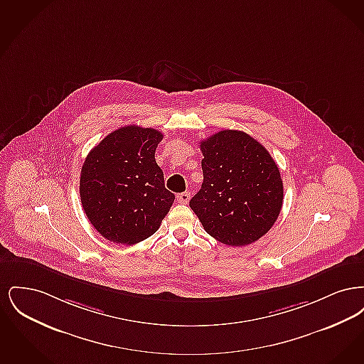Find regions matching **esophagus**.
I'll return each mask as SVG.
<instances>
[{
	"label": "esophagus",
	"mask_w": 364,
	"mask_h": 364,
	"mask_svg": "<svg viewBox=\"0 0 364 364\" xmlns=\"http://www.w3.org/2000/svg\"><path fill=\"white\" fill-rule=\"evenodd\" d=\"M190 192H181V193L177 195V200L181 205H187L190 202Z\"/></svg>",
	"instance_id": "obj_1"
}]
</instances>
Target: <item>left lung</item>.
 <instances>
[{"label":"left lung","mask_w":364,"mask_h":364,"mask_svg":"<svg viewBox=\"0 0 364 364\" xmlns=\"http://www.w3.org/2000/svg\"><path fill=\"white\" fill-rule=\"evenodd\" d=\"M203 183L190 206L210 236L232 247L257 242L277 221L284 187L258 140L225 129L200 141Z\"/></svg>","instance_id":"obj_1"}]
</instances>
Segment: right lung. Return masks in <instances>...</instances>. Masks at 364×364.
I'll list each match as a JSON object with an SVG mask.
<instances>
[{
	"label": "right lung",
	"mask_w": 364,
	"mask_h": 364,
	"mask_svg": "<svg viewBox=\"0 0 364 364\" xmlns=\"http://www.w3.org/2000/svg\"><path fill=\"white\" fill-rule=\"evenodd\" d=\"M164 135L127 125L102 139L86 156L80 200L91 225L106 240L132 245L154 235L172 208L156 150Z\"/></svg>",
	"instance_id": "obj_1"
}]
</instances>
